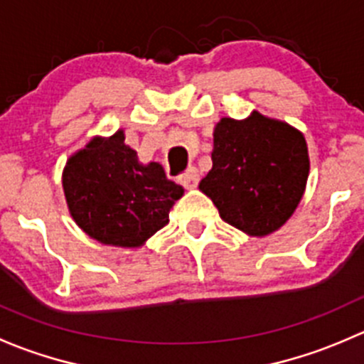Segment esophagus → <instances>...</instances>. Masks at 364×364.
Segmentation results:
<instances>
[{
  "label": "esophagus",
  "mask_w": 364,
  "mask_h": 364,
  "mask_svg": "<svg viewBox=\"0 0 364 364\" xmlns=\"http://www.w3.org/2000/svg\"><path fill=\"white\" fill-rule=\"evenodd\" d=\"M179 183H181L186 190L197 188V185H199V171H197L196 167L188 168L185 174L179 176Z\"/></svg>",
  "instance_id": "esophagus-1"
}]
</instances>
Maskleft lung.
Listing matches in <instances>:
<instances>
[{
  "label": "left lung",
  "instance_id": "left-lung-1",
  "mask_svg": "<svg viewBox=\"0 0 364 364\" xmlns=\"http://www.w3.org/2000/svg\"><path fill=\"white\" fill-rule=\"evenodd\" d=\"M211 160L200 192L223 222L257 237L291 218L310 172L303 134L257 111L247 119L222 117L216 123Z\"/></svg>",
  "mask_w": 364,
  "mask_h": 364
}]
</instances>
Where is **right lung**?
<instances>
[{
  "mask_svg": "<svg viewBox=\"0 0 364 364\" xmlns=\"http://www.w3.org/2000/svg\"><path fill=\"white\" fill-rule=\"evenodd\" d=\"M70 215L90 237L123 248L142 247L168 223L185 190L156 161L141 164L123 130L93 137L70 156L63 171Z\"/></svg>",
  "mask_w": 364,
  "mask_h": 364,
  "instance_id": "right-lung-1",
  "label": "right lung"
}]
</instances>
